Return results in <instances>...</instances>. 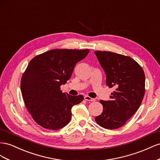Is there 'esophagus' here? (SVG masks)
<instances>
[{"label":"esophagus","mask_w":160,"mask_h":160,"mask_svg":"<svg viewBox=\"0 0 160 160\" xmlns=\"http://www.w3.org/2000/svg\"><path fill=\"white\" fill-rule=\"evenodd\" d=\"M84 100H87V101H91V102H93L94 101V98H90V97H88V96H85L84 97Z\"/></svg>","instance_id":"1"}]
</instances>
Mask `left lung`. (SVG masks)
<instances>
[{"label":"left lung","mask_w":160,"mask_h":160,"mask_svg":"<svg viewBox=\"0 0 160 160\" xmlns=\"http://www.w3.org/2000/svg\"><path fill=\"white\" fill-rule=\"evenodd\" d=\"M94 53L106 74V84L115 90L111 100H100L103 111L95 121L103 128L115 129L124 125L138 110L145 94V74L130 57L111 52Z\"/></svg>","instance_id":"1"}]
</instances>
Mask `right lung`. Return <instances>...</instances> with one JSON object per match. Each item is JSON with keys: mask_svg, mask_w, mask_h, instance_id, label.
I'll use <instances>...</instances> for the list:
<instances>
[{"mask_svg": "<svg viewBox=\"0 0 160 160\" xmlns=\"http://www.w3.org/2000/svg\"><path fill=\"white\" fill-rule=\"evenodd\" d=\"M89 52L52 49L29 63L21 78V93L27 110L41 127L58 130L70 121L72 107L82 101L84 97L63 93L60 86L70 78L76 63Z\"/></svg>", "mask_w": 160, "mask_h": 160, "instance_id": "add662e5", "label": "right lung"}]
</instances>
